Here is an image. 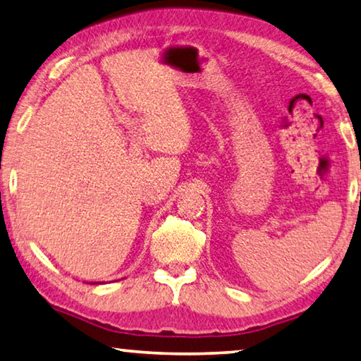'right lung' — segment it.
Listing matches in <instances>:
<instances>
[{"label": "right lung", "mask_w": 361, "mask_h": 361, "mask_svg": "<svg viewBox=\"0 0 361 361\" xmlns=\"http://www.w3.org/2000/svg\"><path fill=\"white\" fill-rule=\"evenodd\" d=\"M90 284H98V282H90Z\"/></svg>", "instance_id": "add662e5"}]
</instances>
